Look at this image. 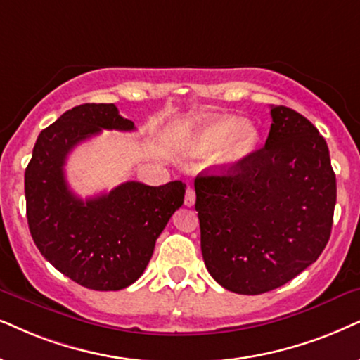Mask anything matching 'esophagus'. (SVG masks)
Masks as SVG:
<instances>
[{
  "label": "esophagus",
  "instance_id": "34e87169",
  "mask_svg": "<svg viewBox=\"0 0 360 360\" xmlns=\"http://www.w3.org/2000/svg\"><path fill=\"white\" fill-rule=\"evenodd\" d=\"M194 201H195V193H194V189L193 188H188L186 189V198H184V204L188 207H191V206H194Z\"/></svg>",
  "mask_w": 360,
  "mask_h": 360
}]
</instances>
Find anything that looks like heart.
Returning <instances> with one entry per match:
<instances>
[{
    "label": "heart",
    "instance_id": "b5f03b06",
    "mask_svg": "<svg viewBox=\"0 0 360 360\" xmlns=\"http://www.w3.org/2000/svg\"><path fill=\"white\" fill-rule=\"evenodd\" d=\"M259 139L261 133L252 121L219 116L199 122L184 141V149L194 158L216 153V165L233 169L256 151Z\"/></svg>",
    "mask_w": 360,
    "mask_h": 360
}]
</instances>
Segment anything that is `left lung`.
<instances>
[{
	"mask_svg": "<svg viewBox=\"0 0 360 360\" xmlns=\"http://www.w3.org/2000/svg\"><path fill=\"white\" fill-rule=\"evenodd\" d=\"M271 116L264 148L194 181L204 264L236 294L281 288L330 238L338 188L326 139L294 109L271 106Z\"/></svg>",
	"mask_w": 360,
	"mask_h": 360,
	"instance_id": "1",
	"label": "left lung"
}]
</instances>
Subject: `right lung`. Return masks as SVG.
Masks as SVG:
<instances>
[{
    "instance_id": "right-lung-1",
    "label": "right lung",
    "mask_w": 360,
    "mask_h": 360,
    "mask_svg": "<svg viewBox=\"0 0 360 360\" xmlns=\"http://www.w3.org/2000/svg\"><path fill=\"white\" fill-rule=\"evenodd\" d=\"M101 129L133 131L115 104H81L36 139L25 171L26 216L39 252L59 272L94 290H120L138 281L167 221L184 202L186 184L127 181L83 201L66 183L68 154Z\"/></svg>"
}]
</instances>
